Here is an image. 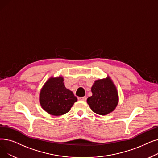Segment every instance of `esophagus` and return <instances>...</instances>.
<instances>
[{"mask_svg":"<svg viewBox=\"0 0 158 158\" xmlns=\"http://www.w3.org/2000/svg\"><path fill=\"white\" fill-rule=\"evenodd\" d=\"M78 99L80 101H86V97H81V98H78Z\"/></svg>","mask_w":158,"mask_h":158,"instance_id":"34e87169","label":"esophagus"}]
</instances>
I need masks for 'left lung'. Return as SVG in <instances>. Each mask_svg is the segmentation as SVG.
Wrapping results in <instances>:
<instances>
[{"label": "left lung", "instance_id": "obj_1", "mask_svg": "<svg viewBox=\"0 0 158 158\" xmlns=\"http://www.w3.org/2000/svg\"><path fill=\"white\" fill-rule=\"evenodd\" d=\"M92 95L87 99L92 110L105 115L114 111L118 104V93L111 79L107 77L95 81L92 86Z\"/></svg>", "mask_w": 158, "mask_h": 158}]
</instances>
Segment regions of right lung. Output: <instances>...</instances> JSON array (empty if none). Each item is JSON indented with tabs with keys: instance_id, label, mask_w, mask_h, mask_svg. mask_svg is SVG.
Returning <instances> with one entry per match:
<instances>
[{
	"instance_id": "1",
	"label": "right lung",
	"mask_w": 158,
	"mask_h": 158,
	"mask_svg": "<svg viewBox=\"0 0 158 158\" xmlns=\"http://www.w3.org/2000/svg\"><path fill=\"white\" fill-rule=\"evenodd\" d=\"M63 77H51L48 80L40 92V106L48 114L59 116L70 111L77 99L67 89Z\"/></svg>"
}]
</instances>
